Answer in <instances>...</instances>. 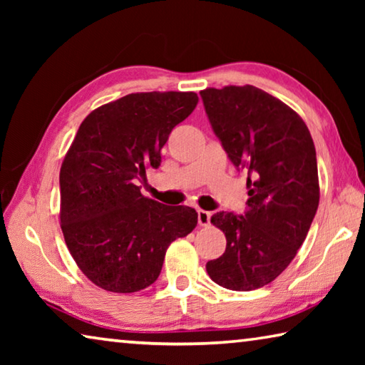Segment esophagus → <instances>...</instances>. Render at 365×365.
Here are the masks:
<instances>
[{
    "instance_id": "esophagus-1",
    "label": "esophagus",
    "mask_w": 365,
    "mask_h": 365,
    "mask_svg": "<svg viewBox=\"0 0 365 365\" xmlns=\"http://www.w3.org/2000/svg\"><path fill=\"white\" fill-rule=\"evenodd\" d=\"M209 222H211V212L200 209V211H197V224H200L201 227H206V225H209Z\"/></svg>"
}]
</instances>
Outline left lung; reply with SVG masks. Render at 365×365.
<instances>
[{
    "label": "left lung",
    "instance_id": "1",
    "mask_svg": "<svg viewBox=\"0 0 365 365\" xmlns=\"http://www.w3.org/2000/svg\"><path fill=\"white\" fill-rule=\"evenodd\" d=\"M200 95L228 158L250 175L245 215L220 211L211 217L227 248L206 270L220 287L251 292L274 282L304 243L320 197L316 148L299 114L256 86Z\"/></svg>",
    "mask_w": 365,
    "mask_h": 365
}]
</instances>
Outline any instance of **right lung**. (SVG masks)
Returning <instances> with one entry per match:
<instances>
[{"instance_id":"1","label":"right lung","mask_w":365,"mask_h":365,"mask_svg":"<svg viewBox=\"0 0 365 365\" xmlns=\"http://www.w3.org/2000/svg\"><path fill=\"white\" fill-rule=\"evenodd\" d=\"M196 104L193 91L130 93L80 123L59 172V219L67 250L96 287L135 293L153 285L170 243L196 227L195 209L160 205L135 185L159 168L172 128Z\"/></svg>"}]
</instances>
